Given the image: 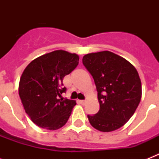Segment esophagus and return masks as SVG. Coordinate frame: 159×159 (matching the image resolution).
<instances>
[{"mask_svg": "<svg viewBox=\"0 0 159 159\" xmlns=\"http://www.w3.org/2000/svg\"><path fill=\"white\" fill-rule=\"evenodd\" d=\"M79 103H80V104H82V105H84L85 103H86V101H84V100H80Z\"/></svg>", "mask_w": 159, "mask_h": 159, "instance_id": "esophagus-1", "label": "esophagus"}]
</instances>
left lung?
Wrapping results in <instances>:
<instances>
[{"label":"left lung","instance_id":"left-lung-1","mask_svg":"<svg viewBox=\"0 0 159 159\" xmlns=\"http://www.w3.org/2000/svg\"><path fill=\"white\" fill-rule=\"evenodd\" d=\"M82 63L94 79L100 103L99 111L87 116L90 124L102 132L122 127L141 100V81L136 68L110 51L86 54Z\"/></svg>","mask_w":159,"mask_h":159}]
</instances>
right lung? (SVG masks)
Segmentation results:
<instances>
[{
    "label": "right lung",
    "instance_id": "obj_1",
    "mask_svg": "<svg viewBox=\"0 0 159 159\" xmlns=\"http://www.w3.org/2000/svg\"><path fill=\"white\" fill-rule=\"evenodd\" d=\"M78 62L76 53L55 50L35 58L24 70L19 95L25 112L40 128L56 130L67 123L76 102L58 98L67 90L63 77Z\"/></svg>",
    "mask_w": 159,
    "mask_h": 159
}]
</instances>
